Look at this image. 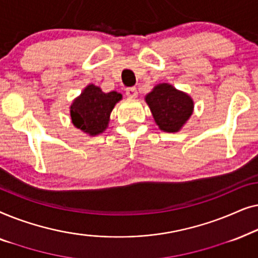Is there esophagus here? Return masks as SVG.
Returning <instances> with one entry per match:
<instances>
[{
	"mask_svg": "<svg viewBox=\"0 0 258 258\" xmlns=\"http://www.w3.org/2000/svg\"><path fill=\"white\" fill-rule=\"evenodd\" d=\"M125 94H126V96H128L129 98H136L137 95H139V93H137V89H136L135 87L126 88Z\"/></svg>",
	"mask_w": 258,
	"mask_h": 258,
	"instance_id": "34e87169",
	"label": "esophagus"
}]
</instances>
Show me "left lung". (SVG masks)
I'll return each mask as SVG.
<instances>
[{
	"mask_svg": "<svg viewBox=\"0 0 258 258\" xmlns=\"http://www.w3.org/2000/svg\"><path fill=\"white\" fill-rule=\"evenodd\" d=\"M155 123L164 133H178L194 112V101L184 91L160 83L144 97Z\"/></svg>",
	"mask_w": 258,
	"mask_h": 258,
	"instance_id": "obj_1",
	"label": "left lung"
}]
</instances>
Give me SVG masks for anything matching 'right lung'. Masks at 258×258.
<instances>
[{
	"instance_id": "right-lung-1",
	"label": "right lung",
	"mask_w": 258,
	"mask_h": 258,
	"mask_svg": "<svg viewBox=\"0 0 258 258\" xmlns=\"http://www.w3.org/2000/svg\"><path fill=\"white\" fill-rule=\"evenodd\" d=\"M121 100L117 91L103 93L100 87L88 84L70 105L73 124L89 136L100 135L108 128L112 109Z\"/></svg>"
}]
</instances>
